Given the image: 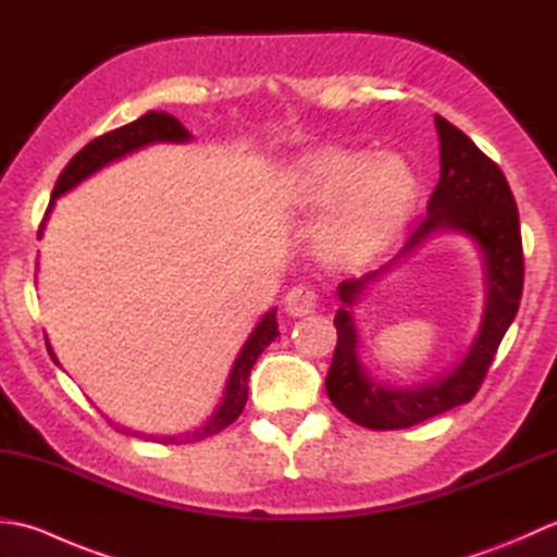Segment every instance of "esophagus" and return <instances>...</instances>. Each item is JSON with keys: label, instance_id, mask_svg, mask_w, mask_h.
<instances>
[{"label": "esophagus", "instance_id": "1", "mask_svg": "<svg viewBox=\"0 0 557 557\" xmlns=\"http://www.w3.org/2000/svg\"><path fill=\"white\" fill-rule=\"evenodd\" d=\"M315 292L309 287H294L287 292L285 297V311L292 318H301V315H309L315 309Z\"/></svg>", "mask_w": 557, "mask_h": 557}]
</instances>
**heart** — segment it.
<instances>
[{
  "label": "heart",
  "instance_id": "obj_1",
  "mask_svg": "<svg viewBox=\"0 0 557 557\" xmlns=\"http://www.w3.org/2000/svg\"><path fill=\"white\" fill-rule=\"evenodd\" d=\"M417 198V174L393 152L318 150L280 186V203L292 215L327 210L318 242L335 258L377 251L409 220Z\"/></svg>",
  "mask_w": 557,
  "mask_h": 557
}]
</instances>
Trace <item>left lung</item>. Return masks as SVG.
<instances>
[{
    "label": "left lung",
    "instance_id": "1",
    "mask_svg": "<svg viewBox=\"0 0 557 557\" xmlns=\"http://www.w3.org/2000/svg\"><path fill=\"white\" fill-rule=\"evenodd\" d=\"M435 132L441 140V182L429 200L425 218L387 263L361 277L339 282L337 287L342 301L335 315L337 347L325 389L330 401L363 429H409L474 397L522 299V232L510 184L498 164L483 156L474 140L441 114H435ZM441 231L465 233L482 253L487 304L480 333L466 357L431 382L401 388L375 382L360 361L358 331L350 309L375 278Z\"/></svg>",
    "mask_w": 557,
    "mask_h": 557
}]
</instances>
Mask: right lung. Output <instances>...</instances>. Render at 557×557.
<instances>
[{
	"mask_svg": "<svg viewBox=\"0 0 557 557\" xmlns=\"http://www.w3.org/2000/svg\"><path fill=\"white\" fill-rule=\"evenodd\" d=\"M186 140H191V134L186 132L176 116H172L168 112H148L132 124H126L122 128H114V132L104 134L96 140H90L86 148L78 150L76 156L71 158V162L66 164L64 172L59 174L52 198H50V206H47L45 220L40 224L38 239L42 236L45 222H47V218H50V212L54 208V200L59 196H64L66 191H71L74 186H78L83 180H88L90 174H96L98 170H102L104 164L120 160V158L128 156V152H134V150L150 146V144H186ZM277 335H280L277 309H270L263 318H260L258 325L253 327V333L248 335V339L244 342V347L239 349V354H236L218 409L212 411L210 417L198 425V429L186 431V433H176V435H146V433L132 431V429H124V425H116V423H112V425H116V431H122L126 435L146 437V441L162 443V445L198 443V441H203V437L220 433L222 429H227V425L234 419H239V413L244 411L246 397H248V375H251V369H253V363L258 361L260 354H263V349ZM47 351H50L52 361L57 363V357H54V351L50 347V342H47Z\"/></svg>",
	"mask_w": 557,
	"mask_h": 557,
	"instance_id": "obj_1",
	"label": "right lung"
}]
</instances>
